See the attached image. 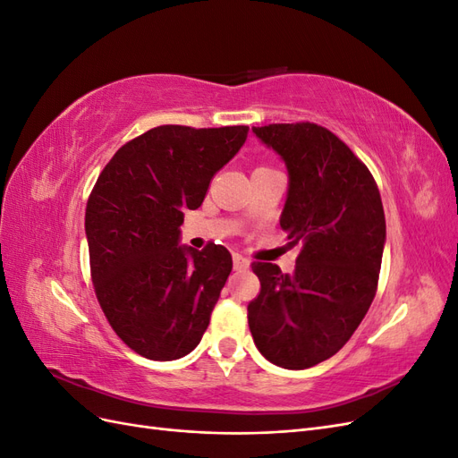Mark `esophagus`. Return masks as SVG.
Wrapping results in <instances>:
<instances>
[{"label":"esophagus","instance_id":"obj_1","mask_svg":"<svg viewBox=\"0 0 458 458\" xmlns=\"http://www.w3.org/2000/svg\"><path fill=\"white\" fill-rule=\"evenodd\" d=\"M233 267H234V271H244V269L250 267V261L242 258L241 254H234L233 256Z\"/></svg>","mask_w":458,"mask_h":458}]
</instances>
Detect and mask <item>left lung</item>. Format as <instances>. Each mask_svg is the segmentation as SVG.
Wrapping results in <instances>:
<instances>
[{"instance_id": "8db88e82", "label": "left lung", "mask_w": 458, "mask_h": 458, "mask_svg": "<svg viewBox=\"0 0 458 458\" xmlns=\"http://www.w3.org/2000/svg\"><path fill=\"white\" fill-rule=\"evenodd\" d=\"M288 170L281 227L300 246L293 275L252 263L261 290L248 303L259 353L301 370L344 348L377 294L386 217L377 182L352 148L310 122L252 128Z\"/></svg>"}]
</instances>
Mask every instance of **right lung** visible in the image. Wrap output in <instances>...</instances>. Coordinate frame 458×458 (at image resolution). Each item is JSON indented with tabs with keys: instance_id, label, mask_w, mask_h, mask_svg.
<instances>
[{
	"instance_id": "obj_1",
	"label": "right lung",
	"mask_w": 458,
	"mask_h": 458,
	"mask_svg": "<svg viewBox=\"0 0 458 458\" xmlns=\"http://www.w3.org/2000/svg\"><path fill=\"white\" fill-rule=\"evenodd\" d=\"M248 126H158L116 150L86 208L91 281L120 340L152 361L197 348L233 269L225 246L179 244L185 210L237 155Z\"/></svg>"
}]
</instances>
